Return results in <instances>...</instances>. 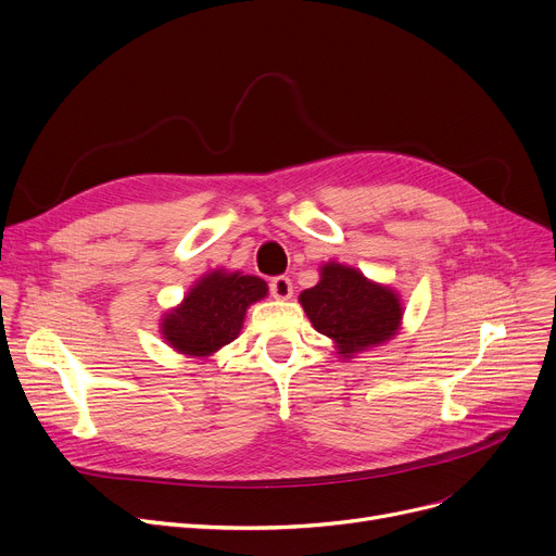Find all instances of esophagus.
I'll use <instances>...</instances> for the list:
<instances>
[{
    "label": "esophagus",
    "instance_id": "1",
    "mask_svg": "<svg viewBox=\"0 0 556 556\" xmlns=\"http://www.w3.org/2000/svg\"><path fill=\"white\" fill-rule=\"evenodd\" d=\"M268 286H270V295L275 300H288L290 295H293V281H290L288 277H283V275L273 277Z\"/></svg>",
    "mask_w": 556,
    "mask_h": 556
}]
</instances>
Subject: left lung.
Here are the masks:
<instances>
[{
    "mask_svg": "<svg viewBox=\"0 0 556 556\" xmlns=\"http://www.w3.org/2000/svg\"><path fill=\"white\" fill-rule=\"evenodd\" d=\"M300 302L313 329L333 338L344 358L390 340L401 323V302L394 290L340 263H327L323 279L306 288Z\"/></svg>",
    "mask_w": 556,
    "mask_h": 556,
    "instance_id": "8db88e82",
    "label": "left lung"
}]
</instances>
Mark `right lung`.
Segmentation results:
<instances>
[{
    "mask_svg": "<svg viewBox=\"0 0 556 556\" xmlns=\"http://www.w3.org/2000/svg\"><path fill=\"white\" fill-rule=\"evenodd\" d=\"M266 293L268 286L261 277L216 270L202 277L182 306L164 317L162 333L182 354L210 356L237 340L248 306Z\"/></svg>",
    "mask_w": 556,
    "mask_h": 556,
    "instance_id": "right-lung-1",
    "label": "right lung"
}]
</instances>
